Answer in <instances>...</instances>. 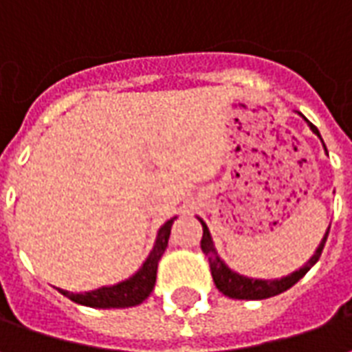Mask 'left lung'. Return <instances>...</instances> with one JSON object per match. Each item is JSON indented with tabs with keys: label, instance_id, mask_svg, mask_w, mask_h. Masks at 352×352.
Returning a JSON list of instances; mask_svg holds the SVG:
<instances>
[{
	"label": "left lung",
	"instance_id": "1",
	"mask_svg": "<svg viewBox=\"0 0 352 352\" xmlns=\"http://www.w3.org/2000/svg\"><path fill=\"white\" fill-rule=\"evenodd\" d=\"M302 118L307 122L309 126V130L317 135L320 141V133L318 130L313 126V124L302 115ZM322 146L326 145L324 141H322ZM328 154V151H326ZM198 221L201 222V228H204V237H201V251L206 252V256L209 258V265H211V275H213V280L217 288L221 290L222 294L228 296V298H236V300H265V298H272V296H277L280 292H285L290 287H294L298 280L302 279L305 273L309 272L313 265L317 264L318 258H320V252L324 249L326 243V237H328V232H330V226L326 230L324 237L320 239V243H318L317 251L313 252V256H311L305 264L300 267V270H296V272L288 273L285 277H280V279H256V277H247V275H241V273L234 272L232 267H230L224 260L219 256V252L214 249L213 243V237H211V232L207 228V224L204 222V219H199Z\"/></svg>",
	"mask_w": 352,
	"mask_h": 352
}]
</instances>
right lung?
<instances>
[{
  "label": "right lung",
  "instance_id": "add662e5",
  "mask_svg": "<svg viewBox=\"0 0 352 352\" xmlns=\"http://www.w3.org/2000/svg\"><path fill=\"white\" fill-rule=\"evenodd\" d=\"M175 219L177 217H173V219H169L168 222L162 224L158 234H156V239H154L153 251L148 252L145 262L131 277L120 280V283H115V285H109V287H100L96 290H88V292H79V294L69 292V290H62V288H58V292L64 294L65 298H69L72 302L94 307V309H120V307H133V305L143 303L153 292L154 283H156L158 260L166 252L171 226H173Z\"/></svg>",
  "mask_w": 352,
  "mask_h": 352
}]
</instances>
